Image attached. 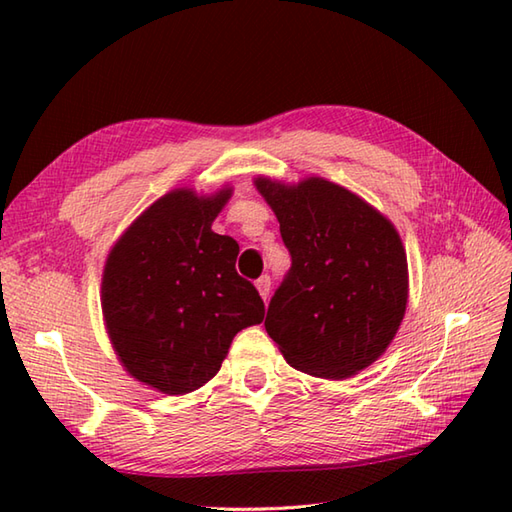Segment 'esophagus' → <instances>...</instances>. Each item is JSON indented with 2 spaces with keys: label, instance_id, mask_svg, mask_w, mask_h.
<instances>
[{
  "label": "esophagus",
  "instance_id": "34e87169",
  "mask_svg": "<svg viewBox=\"0 0 512 512\" xmlns=\"http://www.w3.org/2000/svg\"><path fill=\"white\" fill-rule=\"evenodd\" d=\"M255 286H257V292H259V297H262L264 301L270 297V277L268 275H262L259 277L257 281H255Z\"/></svg>",
  "mask_w": 512,
  "mask_h": 512
}]
</instances>
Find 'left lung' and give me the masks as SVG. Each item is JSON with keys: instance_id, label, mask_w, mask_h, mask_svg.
I'll list each match as a JSON object with an SVG mask.
<instances>
[{"instance_id": "obj_1", "label": "left lung", "mask_w": 512, "mask_h": 512, "mask_svg": "<svg viewBox=\"0 0 512 512\" xmlns=\"http://www.w3.org/2000/svg\"><path fill=\"white\" fill-rule=\"evenodd\" d=\"M255 187L292 257L270 299L268 336L303 374H358L385 354L407 310V253L396 226L319 176L297 184L257 176Z\"/></svg>"}]
</instances>
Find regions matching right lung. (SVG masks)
<instances>
[{"label":"right lung","instance_id":"obj_1","mask_svg":"<svg viewBox=\"0 0 512 512\" xmlns=\"http://www.w3.org/2000/svg\"><path fill=\"white\" fill-rule=\"evenodd\" d=\"M233 187L162 195L116 239L101 308L118 361L138 383L182 396L220 372L235 334L264 321V301L237 275L239 246L213 220Z\"/></svg>","mask_w":512,"mask_h":512}]
</instances>
